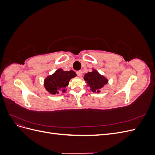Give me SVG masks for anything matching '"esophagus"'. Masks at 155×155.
<instances>
[{"label": "esophagus", "mask_w": 155, "mask_h": 155, "mask_svg": "<svg viewBox=\"0 0 155 155\" xmlns=\"http://www.w3.org/2000/svg\"><path fill=\"white\" fill-rule=\"evenodd\" d=\"M76 74L78 75V76L81 77L82 76V71H81V70H79V71L76 72Z\"/></svg>", "instance_id": "1"}]
</instances>
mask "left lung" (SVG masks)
I'll return each instance as SVG.
<instances>
[{
    "label": "left lung",
    "instance_id": "1",
    "mask_svg": "<svg viewBox=\"0 0 155 155\" xmlns=\"http://www.w3.org/2000/svg\"><path fill=\"white\" fill-rule=\"evenodd\" d=\"M84 79L93 92L99 93L100 89L108 83V79L94 69H93L92 72L85 74Z\"/></svg>",
    "mask_w": 155,
    "mask_h": 155
}]
</instances>
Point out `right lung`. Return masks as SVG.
<instances>
[{"mask_svg":"<svg viewBox=\"0 0 155 155\" xmlns=\"http://www.w3.org/2000/svg\"><path fill=\"white\" fill-rule=\"evenodd\" d=\"M76 76V74L73 70L64 71L63 69L59 68L52 75L45 78L44 81L45 88L51 94L65 92L70 80Z\"/></svg>","mask_w":155,"mask_h":155,"instance_id":"obj_1","label":"right lung"}]
</instances>
